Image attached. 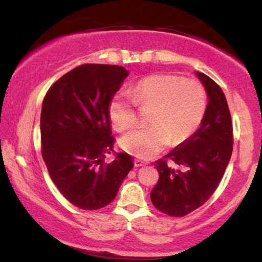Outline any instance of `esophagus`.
<instances>
[{"instance_id": "34e87169", "label": "esophagus", "mask_w": 262, "mask_h": 262, "mask_svg": "<svg viewBox=\"0 0 262 262\" xmlns=\"http://www.w3.org/2000/svg\"><path fill=\"white\" fill-rule=\"evenodd\" d=\"M134 163H135V166H136V167H142V166H145V162H144V161L138 160V159H136Z\"/></svg>"}]
</instances>
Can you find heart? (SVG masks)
Here are the masks:
<instances>
[{"label":"heart","instance_id":"heart-1","mask_svg":"<svg viewBox=\"0 0 262 262\" xmlns=\"http://www.w3.org/2000/svg\"><path fill=\"white\" fill-rule=\"evenodd\" d=\"M151 107L150 126L132 131L121 139V148L141 159H151L170 141L181 144L192 137L205 117L207 93L202 82L174 74H155L139 80L132 99L116 95L108 116L118 132H127L137 123V111Z\"/></svg>","mask_w":262,"mask_h":262}]
</instances>
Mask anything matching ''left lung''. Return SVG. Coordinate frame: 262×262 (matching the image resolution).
<instances>
[{"label":"left lung","mask_w":262,"mask_h":262,"mask_svg":"<svg viewBox=\"0 0 262 262\" xmlns=\"http://www.w3.org/2000/svg\"><path fill=\"white\" fill-rule=\"evenodd\" d=\"M196 75L209 95L202 126L155 163L160 179L150 198L157 210L171 217H184L210 199L232 152V121L224 93L207 75Z\"/></svg>","instance_id":"obj_1"}]
</instances>
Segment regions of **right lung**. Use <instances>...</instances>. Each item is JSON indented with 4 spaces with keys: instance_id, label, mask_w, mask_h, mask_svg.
Instances as JSON below:
<instances>
[{
    "instance_id": "right-lung-1",
    "label": "right lung",
    "mask_w": 262,
    "mask_h": 262,
    "mask_svg": "<svg viewBox=\"0 0 262 262\" xmlns=\"http://www.w3.org/2000/svg\"><path fill=\"white\" fill-rule=\"evenodd\" d=\"M128 75L124 67L83 64L57 80L40 114L41 155L59 192L82 210L113 202L132 157L113 150L108 105ZM107 153L115 160L104 162Z\"/></svg>"
}]
</instances>
